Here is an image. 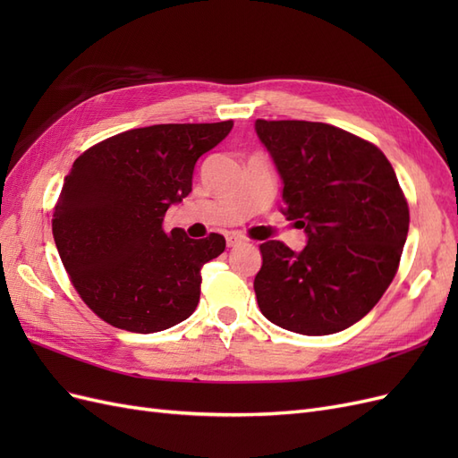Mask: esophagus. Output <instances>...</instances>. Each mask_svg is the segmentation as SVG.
Here are the masks:
<instances>
[{"instance_id": "34e87169", "label": "esophagus", "mask_w": 458, "mask_h": 458, "mask_svg": "<svg viewBox=\"0 0 458 458\" xmlns=\"http://www.w3.org/2000/svg\"><path fill=\"white\" fill-rule=\"evenodd\" d=\"M244 242H246V239L242 237V234H239V233H233V234H229V237H227V246H229V248L241 246V244H244Z\"/></svg>"}]
</instances>
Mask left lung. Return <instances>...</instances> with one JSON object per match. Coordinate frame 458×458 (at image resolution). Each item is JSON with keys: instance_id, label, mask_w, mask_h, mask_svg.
I'll return each mask as SVG.
<instances>
[{"instance_id": "obj_1", "label": "left lung", "mask_w": 458, "mask_h": 458, "mask_svg": "<svg viewBox=\"0 0 458 458\" xmlns=\"http://www.w3.org/2000/svg\"><path fill=\"white\" fill-rule=\"evenodd\" d=\"M256 133L283 179L281 212L308 234L301 252L281 241L259 246V311L298 335H335L394 281L407 200L384 152L353 133L306 120H256Z\"/></svg>"}]
</instances>
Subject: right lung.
<instances>
[{"label":"right lung","mask_w":458,"mask_h":458,"mask_svg":"<svg viewBox=\"0 0 458 458\" xmlns=\"http://www.w3.org/2000/svg\"><path fill=\"white\" fill-rule=\"evenodd\" d=\"M231 128V120L158 123L108 137L74 160L53 239L80 298L108 325L150 335L197 310L200 269L225 239L165 233L162 221L191 192L197 160Z\"/></svg>","instance_id":"add662e5"}]
</instances>
